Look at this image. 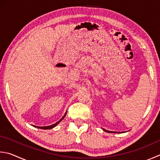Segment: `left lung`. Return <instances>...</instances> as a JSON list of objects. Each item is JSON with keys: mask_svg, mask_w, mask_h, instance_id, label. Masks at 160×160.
Returning a JSON list of instances; mask_svg holds the SVG:
<instances>
[{"mask_svg": "<svg viewBox=\"0 0 160 160\" xmlns=\"http://www.w3.org/2000/svg\"><path fill=\"white\" fill-rule=\"evenodd\" d=\"M104 130V131H105V132H112V131H108V130H105V129H103Z\"/></svg>", "mask_w": 160, "mask_h": 160, "instance_id": "left-lung-1", "label": "left lung"}]
</instances>
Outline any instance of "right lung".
<instances>
[{
	"label": "right lung",
	"instance_id": "right-lung-1",
	"mask_svg": "<svg viewBox=\"0 0 160 160\" xmlns=\"http://www.w3.org/2000/svg\"><path fill=\"white\" fill-rule=\"evenodd\" d=\"M67 114V113H66ZM66 114H64V116L63 117H62L60 120H59L58 122H57V123H55V124H53V125H51V126H45V127H38V126H34V127H37V128H40V129H43V130H48V129H51V128H54L55 126H57V125L59 123V122H60L62 119H63V118L65 117V116H66Z\"/></svg>",
	"mask_w": 160,
	"mask_h": 160
}]
</instances>
